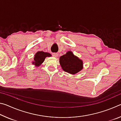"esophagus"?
I'll list each match as a JSON object with an SVG mask.
<instances>
[{
  "label": "esophagus",
  "mask_w": 121,
  "mask_h": 121,
  "mask_svg": "<svg viewBox=\"0 0 121 121\" xmlns=\"http://www.w3.org/2000/svg\"><path fill=\"white\" fill-rule=\"evenodd\" d=\"M52 55H53V56L55 57V58H57V57L58 56V53H52Z\"/></svg>",
  "instance_id": "1"
}]
</instances>
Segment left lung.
<instances>
[{
    "label": "left lung",
    "instance_id": "left-lung-1",
    "mask_svg": "<svg viewBox=\"0 0 121 121\" xmlns=\"http://www.w3.org/2000/svg\"><path fill=\"white\" fill-rule=\"evenodd\" d=\"M59 63L63 71L72 75L79 72L83 68V61L70 51L60 57Z\"/></svg>",
    "mask_w": 121,
    "mask_h": 121
}]
</instances>
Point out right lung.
<instances>
[{
	"label": "right lung",
	"instance_id": "obj_1",
	"mask_svg": "<svg viewBox=\"0 0 121 121\" xmlns=\"http://www.w3.org/2000/svg\"><path fill=\"white\" fill-rule=\"evenodd\" d=\"M52 56L50 53L44 52L43 51H38L34 56V60L32 61V65H35L36 67H38L42 64L46 57Z\"/></svg>",
	"mask_w": 121,
	"mask_h": 121
}]
</instances>
